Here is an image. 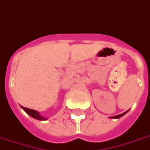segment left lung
<instances>
[{"mask_svg": "<svg viewBox=\"0 0 150 150\" xmlns=\"http://www.w3.org/2000/svg\"><path fill=\"white\" fill-rule=\"evenodd\" d=\"M128 111H129V110H127V111L124 112V113H122V114H121V115H116V116H111V117H110V118H119V117H122V116L124 115H126V113H127V112H128Z\"/></svg>", "mask_w": 150, "mask_h": 150, "instance_id": "left-lung-1", "label": "left lung"}]
</instances>
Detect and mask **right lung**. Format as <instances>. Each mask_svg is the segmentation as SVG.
<instances>
[{
	"instance_id": "right-lung-1",
	"label": "right lung",
	"mask_w": 150,
	"mask_h": 150,
	"mask_svg": "<svg viewBox=\"0 0 150 150\" xmlns=\"http://www.w3.org/2000/svg\"><path fill=\"white\" fill-rule=\"evenodd\" d=\"M21 108L24 110V111L26 112L29 116H31V117H33V118H35V119H37V120H40V121H45L47 119V117H44V116L40 115V113H39L38 111L35 110L26 108V107H24V106H21Z\"/></svg>"
}]
</instances>
